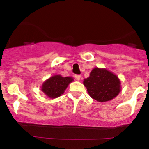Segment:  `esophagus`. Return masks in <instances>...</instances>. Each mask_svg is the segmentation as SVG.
<instances>
[{"label": "esophagus", "mask_w": 149, "mask_h": 149, "mask_svg": "<svg viewBox=\"0 0 149 149\" xmlns=\"http://www.w3.org/2000/svg\"><path fill=\"white\" fill-rule=\"evenodd\" d=\"M81 76L80 75V74H75V75H74V78H75L77 81H80V80H81Z\"/></svg>", "instance_id": "34e87169"}]
</instances>
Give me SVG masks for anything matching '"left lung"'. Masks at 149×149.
<instances>
[{"instance_id":"8db88e82","label":"left lung","mask_w":149,"mask_h":149,"mask_svg":"<svg viewBox=\"0 0 149 149\" xmlns=\"http://www.w3.org/2000/svg\"><path fill=\"white\" fill-rule=\"evenodd\" d=\"M91 98L99 102L110 101L120 92V81L114 74L104 68H95L84 81Z\"/></svg>"}]
</instances>
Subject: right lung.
<instances>
[{"label": "right lung", "instance_id": "obj_1", "mask_svg": "<svg viewBox=\"0 0 149 149\" xmlns=\"http://www.w3.org/2000/svg\"><path fill=\"white\" fill-rule=\"evenodd\" d=\"M72 81L73 79L70 77H63L60 75L53 76L43 84L42 90L49 98H57L63 94L68 84L72 82Z\"/></svg>", "mask_w": 149, "mask_h": 149}]
</instances>
